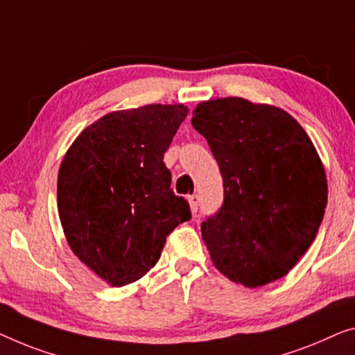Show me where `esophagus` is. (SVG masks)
Segmentation results:
<instances>
[{"instance_id":"obj_1","label":"esophagus","mask_w":355,"mask_h":355,"mask_svg":"<svg viewBox=\"0 0 355 355\" xmlns=\"http://www.w3.org/2000/svg\"><path fill=\"white\" fill-rule=\"evenodd\" d=\"M188 202H189V209H191L193 214H196V211H198V207H199V196L198 194L188 196Z\"/></svg>"}]
</instances>
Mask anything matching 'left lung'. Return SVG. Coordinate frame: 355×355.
Instances as JSON below:
<instances>
[{
	"instance_id": "8db88e82",
	"label": "left lung",
	"mask_w": 355,
	"mask_h": 355,
	"mask_svg": "<svg viewBox=\"0 0 355 355\" xmlns=\"http://www.w3.org/2000/svg\"><path fill=\"white\" fill-rule=\"evenodd\" d=\"M191 124L223 177L225 202L200 225L211 263L248 288L284 277L327 207L325 168L309 135L285 110L241 97L198 103Z\"/></svg>"
}]
</instances>
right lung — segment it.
Masks as SVG:
<instances>
[{
    "instance_id": "obj_1",
    "label": "right lung",
    "mask_w": 355,
    "mask_h": 355,
    "mask_svg": "<svg viewBox=\"0 0 355 355\" xmlns=\"http://www.w3.org/2000/svg\"><path fill=\"white\" fill-rule=\"evenodd\" d=\"M188 113L182 103L111 111L63 156L57 207L67 242L113 287L144 277L159 260L166 237L191 218L162 162Z\"/></svg>"
}]
</instances>
